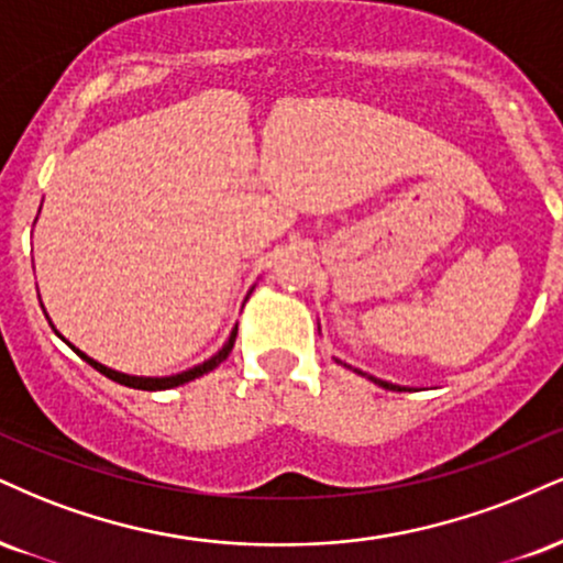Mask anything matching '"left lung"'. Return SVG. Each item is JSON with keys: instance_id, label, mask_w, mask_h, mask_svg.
I'll return each mask as SVG.
<instances>
[{"instance_id": "1", "label": "left lung", "mask_w": 563, "mask_h": 563, "mask_svg": "<svg viewBox=\"0 0 563 563\" xmlns=\"http://www.w3.org/2000/svg\"><path fill=\"white\" fill-rule=\"evenodd\" d=\"M343 367H349V364H343ZM354 372H358V375H362V377H369L372 383H375V385H380V388H385V390H409V388H401V385L385 383V380H380V377H372V375H367V372H362V369H354Z\"/></svg>"}]
</instances>
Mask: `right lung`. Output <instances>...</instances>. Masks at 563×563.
I'll return each mask as SVG.
<instances>
[{
  "label": "right lung",
  "instance_id": "right-lung-1",
  "mask_svg": "<svg viewBox=\"0 0 563 563\" xmlns=\"http://www.w3.org/2000/svg\"><path fill=\"white\" fill-rule=\"evenodd\" d=\"M46 320H49V317H46ZM49 324H52V322H49ZM52 328H54V324H52ZM54 333H57V330H54ZM235 333H239V328H233V333H230V338H228L225 346H222L220 351H217V354H214L212 358H207L205 364H196V367L186 369V372H180V375H170V377H135V375H125V372L110 369V367H104V364L93 362V358H91V356H86L84 351H78L76 346H73V343H67L63 335H59V338H63V341L67 343V346H70L73 351H76V354H78L80 358H84V362L91 364L93 369H99L101 375L110 377V380H114V383L128 385V388H135V390H167V388H178V385H183V383H191V380H196V377L207 375V372H212L214 367H220V364L225 362V358H228L230 351H233Z\"/></svg>",
  "mask_w": 563,
  "mask_h": 563
}]
</instances>
